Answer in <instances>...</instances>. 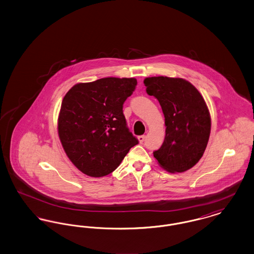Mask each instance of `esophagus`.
Segmentation results:
<instances>
[{"label":"esophagus","mask_w":254,"mask_h":254,"mask_svg":"<svg viewBox=\"0 0 254 254\" xmlns=\"http://www.w3.org/2000/svg\"><path fill=\"white\" fill-rule=\"evenodd\" d=\"M145 135H141V136H139L138 137V140H139V142L142 144V143H144V141H145Z\"/></svg>","instance_id":"obj_1"}]
</instances>
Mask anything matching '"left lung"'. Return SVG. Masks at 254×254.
<instances>
[{
  "mask_svg": "<svg viewBox=\"0 0 254 254\" xmlns=\"http://www.w3.org/2000/svg\"><path fill=\"white\" fill-rule=\"evenodd\" d=\"M145 91L160 103L166 136L153 156L169 172L191 169L204 154L210 133L205 100L190 82L164 76L145 78Z\"/></svg>",
  "mask_w": 254,
  "mask_h": 254,
  "instance_id": "left-lung-1",
  "label": "left lung"
}]
</instances>
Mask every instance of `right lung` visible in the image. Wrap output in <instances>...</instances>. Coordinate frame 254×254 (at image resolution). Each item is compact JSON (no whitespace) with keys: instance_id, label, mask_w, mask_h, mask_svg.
<instances>
[{"instance_id":"right-lung-1","label":"right lung","mask_w":254,"mask_h":254,"mask_svg":"<svg viewBox=\"0 0 254 254\" xmlns=\"http://www.w3.org/2000/svg\"><path fill=\"white\" fill-rule=\"evenodd\" d=\"M136 85L134 78L109 77L77 84L65 94L58 120L59 137L66 155L83 173L108 175L139 143L123 111Z\"/></svg>"}]
</instances>
